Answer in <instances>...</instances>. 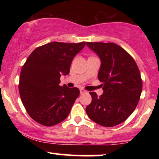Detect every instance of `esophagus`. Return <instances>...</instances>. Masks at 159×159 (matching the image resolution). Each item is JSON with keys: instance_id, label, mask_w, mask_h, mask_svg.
Here are the masks:
<instances>
[{"instance_id": "obj_1", "label": "esophagus", "mask_w": 159, "mask_h": 159, "mask_svg": "<svg viewBox=\"0 0 159 159\" xmlns=\"http://www.w3.org/2000/svg\"><path fill=\"white\" fill-rule=\"evenodd\" d=\"M87 92V91H86L84 89H83V88H81L80 89V93H81V94H83V93H86Z\"/></svg>"}]
</instances>
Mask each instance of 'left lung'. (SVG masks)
<instances>
[{
  "mask_svg": "<svg viewBox=\"0 0 159 159\" xmlns=\"http://www.w3.org/2000/svg\"><path fill=\"white\" fill-rule=\"evenodd\" d=\"M101 61L98 78L103 93L98 97L90 92L92 102L86 107L90 120L98 125L112 127L132 114L140 100L142 80L134 59L115 43H87Z\"/></svg>",
  "mask_w": 159,
  "mask_h": 159,
  "instance_id": "1",
  "label": "left lung"
}]
</instances>
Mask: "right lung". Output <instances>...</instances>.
I'll list each match as a JSON object with an SVG mask.
<instances>
[{
  "label": "right lung",
  "mask_w": 159,
  "mask_h": 159,
  "mask_svg": "<svg viewBox=\"0 0 159 159\" xmlns=\"http://www.w3.org/2000/svg\"><path fill=\"white\" fill-rule=\"evenodd\" d=\"M85 44L52 42L36 48L27 59L20 73L19 94L27 114L38 123L52 126L68 116L80 91L60 86V78L69 73L72 60Z\"/></svg>",
  "instance_id": "right-lung-1"
}]
</instances>
